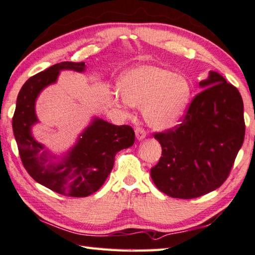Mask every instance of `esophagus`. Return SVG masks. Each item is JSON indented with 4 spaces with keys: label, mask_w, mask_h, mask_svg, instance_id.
Listing matches in <instances>:
<instances>
[{
    "label": "esophagus",
    "mask_w": 255,
    "mask_h": 255,
    "mask_svg": "<svg viewBox=\"0 0 255 255\" xmlns=\"http://www.w3.org/2000/svg\"><path fill=\"white\" fill-rule=\"evenodd\" d=\"M135 135H136V138L141 141V139L146 136V132H145V129L142 128H135Z\"/></svg>",
    "instance_id": "34e87169"
}]
</instances>
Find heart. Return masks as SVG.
I'll list each match as a JSON object with an SVG mask.
<instances>
[{
    "mask_svg": "<svg viewBox=\"0 0 255 255\" xmlns=\"http://www.w3.org/2000/svg\"><path fill=\"white\" fill-rule=\"evenodd\" d=\"M119 88L127 103L142 107L144 121L157 131L177 123L188 106L191 93L186 77L147 65L124 72Z\"/></svg>",
    "mask_w": 255,
    "mask_h": 255,
    "instance_id": "1",
    "label": "heart"
}]
</instances>
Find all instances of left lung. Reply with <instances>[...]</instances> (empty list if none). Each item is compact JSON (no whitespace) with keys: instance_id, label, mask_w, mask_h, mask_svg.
Wrapping results in <instances>:
<instances>
[{"instance_id":"8db88e82","label":"left lung","mask_w":255,"mask_h":255,"mask_svg":"<svg viewBox=\"0 0 255 255\" xmlns=\"http://www.w3.org/2000/svg\"><path fill=\"white\" fill-rule=\"evenodd\" d=\"M202 88L180 124L154 137L162 156L150 169L155 186L173 198L204 196L225 183L246 134L243 101L235 86L216 71Z\"/></svg>"}]
</instances>
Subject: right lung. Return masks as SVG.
Segmentation results:
<instances>
[{
    "label": "right lung",
    "instance_id": "obj_1",
    "mask_svg": "<svg viewBox=\"0 0 255 255\" xmlns=\"http://www.w3.org/2000/svg\"><path fill=\"white\" fill-rule=\"evenodd\" d=\"M85 69V62L64 61L30 77L18 93L12 122L19 156L30 177L55 193L77 198L100 188L111 173L116 154L132 146L135 139L129 126H114L95 118L75 146L56 163L55 155L34 138L32 127L38 122L35 103L41 90L55 84L61 70Z\"/></svg>",
    "mask_w": 255,
    "mask_h": 255
}]
</instances>
